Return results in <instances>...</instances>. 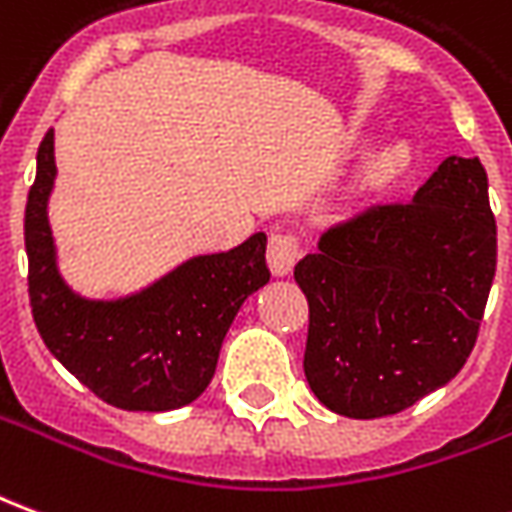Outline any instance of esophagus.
<instances>
[{"mask_svg":"<svg viewBox=\"0 0 512 512\" xmlns=\"http://www.w3.org/2000/svg\"><path fill=\"white\" fill-rule=\"evenodd\" d=\"M301 249H299V238L288 230H279V233H271L268 238V268L274 277H285L293 271L296 260H299Z\"/></svg>","mask_w":512,"mask_h":512,"instance_id":"obj_1","label":"esophagus"}]
</instances>
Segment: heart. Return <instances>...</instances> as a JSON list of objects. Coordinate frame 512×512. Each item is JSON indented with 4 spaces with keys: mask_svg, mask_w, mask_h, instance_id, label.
<instances>
[{
    "mask_svg": "<svg viewBox=\"0 0 512 512\" xmlns=\"http://www.w3.org/2000/svg\"><path fill=\"white\" fill-rule=\"evenodd\" d=\"M411 153L406 145H386L378 150L376 156L367 161L365 172H362V186L365 189H386L392 186L403 172L408 169Z\"/></svg>",
    "mask_w": 512,
    "mask_h": 512,
    "instance_id": "obj_1",
    "label": "heart"
}]
</instances>
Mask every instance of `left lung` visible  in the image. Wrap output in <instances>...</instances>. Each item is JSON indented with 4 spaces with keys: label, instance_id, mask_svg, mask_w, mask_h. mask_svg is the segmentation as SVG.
<instances>
[{
    "label": "left lung",
    "instance_id": "1",
    "mask_svg": "<svg viewBox=\"0 0 512 512\" xmlns=\"http://www.w3.org/2000/svg\"><path fill=\"white\" fill-rule=\"evenodd\" d=\"M496 271L480 158H444L414 200L334 224L293 277L310 301L307 384L334 414L376 419L450 384Z\"/></svg>",
    "mask_w": 512,
    "mask_h": 512
}]
</instances>
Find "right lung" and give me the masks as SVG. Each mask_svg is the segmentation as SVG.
Masks as SVG:
<instances>
[{"label": "right lung", "mask_w": 512, "mask_h": 512, "mask_svg": "<svg viewBox=\"0 0 512 512\" xmlns=\"http://www.w3.org/2000/svg\"><path fill=\"white\" fill-rule=\"evenodd\" d=\"M57 178L54 128L38 147V175L24 213L29 304L43 343L62 367L109 406L172 411L211 384L224 334L246 296L271 277L266 233L230 252L197 255L134 296L93 301L57 268L49 197Z\"/></svg>", "instance_id": "add662e5"}]
</instances>
